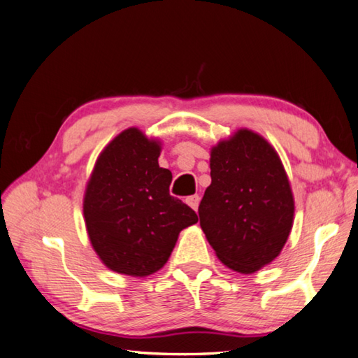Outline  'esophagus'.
<instances>
[{
	"label": "esophagus",
	"mask_w": 358,
	"mask_h": 358,
	"mask_svg": "<svg viewBox=\"0 0 358 358\" xmlns=\"http://www.w3.org/2000/svg\"><path fill=\"white\" fill-rule=\"evenodd\" d=\"M199 201H201V198L198 196V194H193V196H188V198H187V204L190 206V207L193 208V210H198Z\"/></svg>",
	"instance_id": "1"
}]
</instances>
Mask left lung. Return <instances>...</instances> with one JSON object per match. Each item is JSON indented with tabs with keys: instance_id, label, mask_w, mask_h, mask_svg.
<instances>
[{
	"instance_id": "obj_1",
	"label": "left lung",
	"mask_w": 358,
	"mask_h": 358,
	"mask_svg": "<svg viewBox=\"0 0 358 358\" xmlns=\"http://www.w3.org/2000/svg\"><path fill=\"white\" fill-rule=\"evenodd\" d=\"M212 184L199 224L217 257L240 274L269 265L293 227L294 198L279 154L251 129H238L210 151Z\"/></svg>"
}]
</instances>
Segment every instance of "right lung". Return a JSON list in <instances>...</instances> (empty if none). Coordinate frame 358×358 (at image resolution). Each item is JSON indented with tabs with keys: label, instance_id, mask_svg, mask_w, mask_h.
<instances>
[{
	"label": "right lung",
	"instance_id": "add662e5",
	"mask_svg": "<svg viewBox=\"0 0 358 358\" xmlns=\"http://www.w3.org/2000/svg\"><path fill=\"white\" fill-rule=\"evenodd\" d=\"M162 143L137 127L120 132L96 159L84 193L92 248L118 274L146 278L164 268L182 229L198 215L170 194L171 171L159 166Z\"/></svg>",
	"mask_w": 358,
	"mask_h": 358
}]
</instances>
